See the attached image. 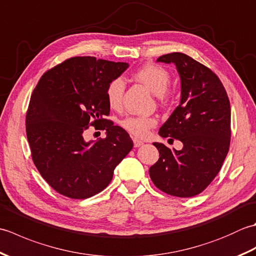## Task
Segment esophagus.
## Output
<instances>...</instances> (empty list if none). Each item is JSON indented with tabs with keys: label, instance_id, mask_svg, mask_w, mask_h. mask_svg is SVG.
<instances>
[{
	"label": "esophagus",
	"instance_id": "obj_1",
	"mask_svg": "<svg viewBox=\"0 0 256 256\" xmlns=\"http://www.w3.org/2000/svg\"><path fill=\"white\" fill-rule=\"evenodd\" d=\"M133 143H134L135 148H140V146H142V145L144 144L143 140H138V138H133Z\"/></svg>",
	"mask_w": 256,
	"mask_h": 256
}]
</instances>
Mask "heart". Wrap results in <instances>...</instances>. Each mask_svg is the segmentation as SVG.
Here are the masks:
<instances>
[{
	"mask_svg": "<svg viewBox=\"0 0 256 256\" xmlns=\"http://www.w3.org/2000/svg\"><path fill=\"white\" fill-rule=\"evenodd\" d=\"M135 77L148 86L154 94L160 96H164L170 82V72L165 68L153 64H145L144 67L138 69L135 72ZM124 89L125 84L122 78L113 79L108 84L106 88V100L112 108L121 106ZM121 125L124 130H126L134 136L145 138L148 135L150 130L156 125V118L153 116H132L125 118L121 122Z\"/></svg>",
	"mask_w": 256,
	"mask_h": 256,
	"instance_id": "heart-1",
	"label": "heart"
}]
</instances>
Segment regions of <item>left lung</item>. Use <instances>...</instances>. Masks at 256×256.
<instances>
[{
    "mask_svg": "<svg viewBox=\"0 0 256 256\" xmlns=\"http://www.w3.org/2000/svg\"><path fill=\"white\" fill-rule=\"evenodd\" d=\"M157 62L174 64L180 77V102L162 125V138L180 140L182 148L153 143L158 162L150 166L155 186L168 194L188 198L200 194L218 175L229 152L231 108L220 79L182 52L162 55Z\"/></svg>",
    "mask_w": 256,
    "mask_h": 256,
    "instance_id": "1",
    "label": "left lung"
}]
</instances>
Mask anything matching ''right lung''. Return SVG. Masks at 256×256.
I'll return each instance as SVG.
<instances>
[{"instance_id": "add662e5", "label": "right lung", "mask_w": 256, "mask_h": 256, "mask_svg": "<svg viewBox=\"0 0 256 256\" xmlns=\"http://www.w3.org/2000/svg\"><path fill=\"white\" fill-rule=\"evenodd\" d=\"M128 68V62L74 57L42 74L32 91L26 114L32 158L57 192L72 199L99 194L133 148L128 132L103 118L110 113L108 86ZM96 124L107 136L88 142L84 131Z\"/></svg>"}]
</instances>
